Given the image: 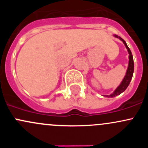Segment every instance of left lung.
<instances>
[{
    "mask_svg": "<svg viewBox=\"0 0 148 148\" xmlns=\"http://www.w3.org/2000/svg\"><path fill=\"white\" fill-rule=\"evenodd\" d=\"M114 36L116 38H119L122 42L124 43L125 46H126L127 49L128 51V53H129L130 56H129V65H128V68L127 70V72H126V75H125V78L123 79L122 82H121L120 85L118 86V87L116 89V90L113 92L112 95H107L106 97H114L117 96V95H120L121 93L124 92L125 89L127 88V86H129L130 83L131 79L132 78V75H133V72H134V61H133V57H132V52H131L130 49H129L127 45L126 42L125 41V40L122 39V38L120 36H118L117 35H114Z\"/></svg>",
    "mask_w": 148,
    "mask_h": 148,
    "instance_id": "8db88e82",
    "label": "left lung"
}]
</instances>
